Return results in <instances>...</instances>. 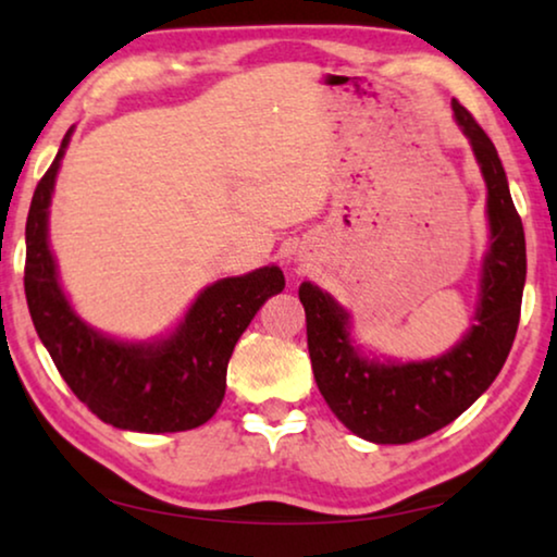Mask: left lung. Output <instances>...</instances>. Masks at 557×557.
Segmentation results:
<instances>
[{
  "mask_svg": "<svg viewBox=\"0 0 557 557\" xmlns=\"http://www.w3.org/2000/svg\"><path fill=\"white\" fill-rule=\"evenodd\" d=\"M488 188L491 250L483 262L481 307L471 332L448 355L429 361H374L349 342V314L314 287L299 285L314 382L351 434L372 444H411L444 429L488 389L513 347L525 285V235L493 140L454 99Z\"/></svg>",
  "mask_w": 557,
  "mask_h": 557,
  "instance_id": "8db88e82",
  "label": "left lung"
}]
</instances>
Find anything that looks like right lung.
<instances>
[{
  "label": "right lung",
  "mask_w": 557,
  "mask_h": 557,
  "mask_svg": "<svg viewBox=\"0 0 557 557\" xmlns=\"http://www.w3.org/2000/svg\"><path fill=\"white\" fill-rule=\"evenodd\" d=\"M69 136L34 190L26 218L24 293L44 347L78 401L116 429L171 434L206 423L225 396L227 361L264 299L285 289V275L260 268L202 289L168 339L128 344L94 332L61 293L47 243L49 202Z\"/></svg>",
  "instance_id": "obj_1"
}]
</instances>
